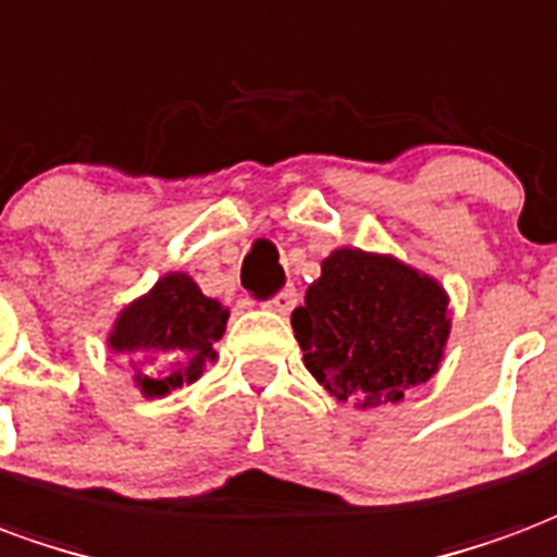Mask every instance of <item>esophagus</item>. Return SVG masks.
Listing matches in <instances>:
<instances>
[{"label": "esophagus", "mask_w": 557, "mask_h": 557, "mask_svg": "<svg viewBox=\"0 0 557 557\" xmlns=\"http://www.w3.org/2000/svg\"><path fill=\"white\" fill-rule=\"evenodd\" d=\"M295 304H298V292H295V286H286V289L277 292L274 298L268 300L265 307L268 310L280 312V315H286V312L295 310Z\"/></svg>", "instance_id": "1"}]
</instances>
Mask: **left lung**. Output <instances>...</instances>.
<instances>
[{"instance_id": "left-lung-1", "label": "left lung", "mask_w": 557, "mask_h": 557, "mask_svg": "<svg viewBox=\"0 0 557 557\" xmlns=\"http://www.w3.org/2000/svg\"><path fill=\"white\" fill-rule=\"evenodd\" d=\"M292 331L312 377L339 401L395 405L440 369L448 295L395 257L339 247L292 312Z\"/></svg>"}]
</instances>
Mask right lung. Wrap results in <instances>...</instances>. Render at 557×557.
<instances>
[{
	"label": "right lung",
	"mask_w": 557,
	"mask_h": 557,
	"mask_svg": "<svg viewBox=\"0 0 557 557\" xmlns=\"http://www.w3.org/2000/svg\"><path fill=\"white\" fill-rule=\"evenodd\" d=\"M226 319L230 310L174 271L117 315L109 348L126 354L141 393L159 398L203 374L206 362L215 360L212 345L224 336Z\"/></svg>",
	"instance_id": "obj_1"
}]
</instances>
